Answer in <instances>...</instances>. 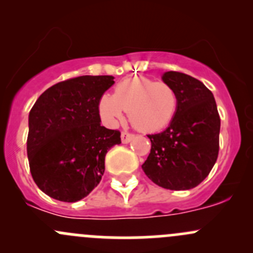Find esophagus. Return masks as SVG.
Returning <instances> with one entry per match:
<instances>
[{
    "label": "esophagus",
    "instance_id": "1",
    "mask_svg": "<svg viewBox=\"0 0 253 253\" xmlns=\"http://www.w3.org/2000/svg\"><path fill=\"white\" fill-rule=\"evenodd\" d=\"M134 137L133 133H131V132H127V131H122L121 133V141L122 143H128L131 141L132 138Z\"/></svg>",
    "mask_w": 253,
    "mask_h": 253
}]
</instances>
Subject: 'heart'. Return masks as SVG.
Instances as JSON below:
<instances>
[{
  "label": "heart",
  "mask_w": 253,
  "mask_h": 253,
  "mask_svg": "<svg viewBox=\"0 0 253 253\" xmlns=\"http://www.w3.org/2000/svg\"><path fill=\"white\" fill-rule=\"evenodd\" d=\"M177 94L170 84L148 78H132L116 85L114 96L104 94L99 100V114L115 125L128 112L132 126L142 132H158L168 126L177 110Z\"/></svg>",
  "instance_id": "heart-1"
}]
</instances>
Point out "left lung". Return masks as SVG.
I'll use <instances>...</instances> for the list:
<instances>
[{"instance_id": "1", "label": "left lung", "mask_w": 253, "mask_h": 253, "mask_svg": "<svg viewBox=\"0 0 253 253\" xmlns=\"http://www.w3.org/2000/svg\"><path fill=\"white\" fill-rule=\"evenodd\" d=\"M163 81L177 94V110L165 131L148 134L145 175L168 190H191L213 169L219 153L220 117L211 91L198 79L169 71Z\"/></svg>"}]
</instances>
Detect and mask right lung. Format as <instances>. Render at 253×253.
Masks as SVG:
<instances>
[{"mask_svg":"<svg viewBox=\"0 0 253 253\" xmlns=\"http://www.w3.org/2000/svg\"><path fill=\"white\" fill-rule=\"evenodd\" d=\"M112 76H81L46 89L29 112L27 153L38 187L62 202H77L100 182L105 155L121 143L119 129L101 126L99 100Z\"/></svg>","mask_w":253,"mask_h":253,"instance_id":"1","label":"right lung"}]
</instances>
